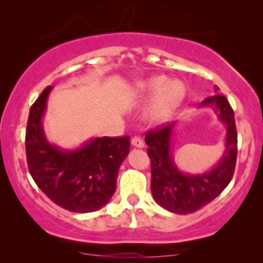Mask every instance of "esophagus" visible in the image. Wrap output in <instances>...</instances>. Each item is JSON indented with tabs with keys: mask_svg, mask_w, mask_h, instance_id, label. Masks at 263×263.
<instances>
[{
	"mask_svg": "<svg viewBox=\"0 0 263 263\" xmlns=\"http://www.w3.org/2000/svg\"><path fill=\"white\" fill-rule=\"evenodd\" d=\"M131 143H132V146L137 147V148H143V147H144L143 140H142L141 137H138V136H135V137H132Z\"/></svg>",
	"mask_w": 263,
	"mask_h": 263,
	"instance_id": "1",
	"label": "esophagus"
}]
</instances>
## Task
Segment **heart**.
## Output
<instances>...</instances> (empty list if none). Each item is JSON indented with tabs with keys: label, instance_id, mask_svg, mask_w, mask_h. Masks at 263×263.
Segmentation results:
<instances>
[{
	"label": "heart",
	"instance_id": "obj_1",
	"mask_svg": "<svg viewBox=\"0 0 263 263\" xmlns=\"http://www.w3.org/2000/svg\"><path fill=\"white\" fill-rule=\"evenodd\" d=\"M138 96L141 101L153 100L151 117L161 122L165 121L182 104L185 96V87L178 80L167 83V78L155 77L138 85Z\"/></svg>",
	"mask_w": 263,
	"mask_h": 263
}]
</instances>
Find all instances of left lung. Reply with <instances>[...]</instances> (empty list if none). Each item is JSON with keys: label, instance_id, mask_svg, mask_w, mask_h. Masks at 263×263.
I'll list each match as a JSON object with an SVG mask.
<instances>
[{"label": "left lung", "instance_id": "obj_1", "mask_svg": "<svg viewBox=\"0 0 263 263\" xmlns=\"http://www.w3.org/2000/svg\"><path fill=\"white\" fill-rule=\"evenodd\" d=\"M219 91V87H214ZM200 106L215 108L219 120L226 126L225 152L218 165L204 174L192 176L177 168L171 151L174 123L149 129L146 141L151 158V189L155 200L165 210L176 214L194 213L213 201L230 183L237 156V132L234 111L221 93L206 98Z\"/></svg>", "mask_w": 263, "mask_h": 263}]
</instances>
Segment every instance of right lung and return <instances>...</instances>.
<instances>
[{
    "label": "right lung",
    "mask_w": 263,
    "mask_h": 263,
    "mask_svg": "<svg viewBox=\"0 0 263 263\" xmlns=\"http://www.w3.org/2000/svg\"><path fill=\"white\" fill-rule=\"evenodd\" d=\"M52 86L31 106L26 129L29 173L39 189L63 209L91 213L116 190L119 168L129 152V137H98L80 148L63 151L45 138L42 117Z\"/></svg>",
    "instance_id": "add662e5"
}]
</instances>
